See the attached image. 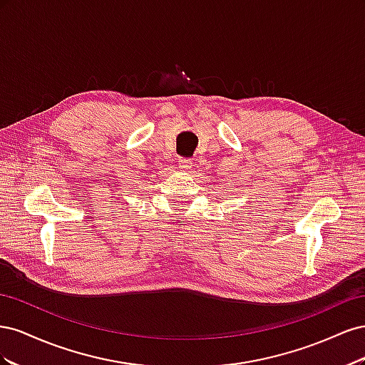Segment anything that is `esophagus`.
<instances>
[{"label":"esophagus","mask_w":365,"mask_h":365,"mask_svg":"<svg viewBox=\"0 0 365 365\" xmlns=\"http://www.w3.org/2000/svg\"><path fill=\"white\" fill-rule=\"evenodd\" d=\"M192 160H187V158H181L180 161H178V165H180V169H182V170H190L192 169Z\"/></svg>","instance_id":"1"}]
</instances>
